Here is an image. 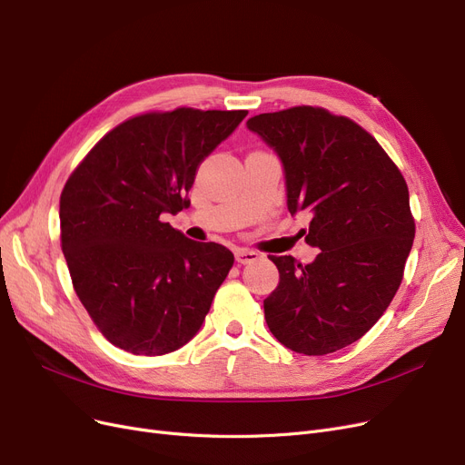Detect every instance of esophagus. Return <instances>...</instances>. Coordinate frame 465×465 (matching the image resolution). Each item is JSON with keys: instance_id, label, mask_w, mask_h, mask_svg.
<instances>
[{"instance_id": "34e87169", "label": "esophagus", "mask_w": 465, "mask_h": 465, "mask_svg": "<svg viewBox=\"0 0 465 465\" xmlns=\"http://www.w3.org/2000/svg\"><path fill=\"white\" fill-rule=\"evenodd\" d=\"M259 257H262V255H259L257 252H253V250H246V248H240V250H236V252H234V259H236V263H240V265L253 263V262H257Z\"/></svg>"}]
</instances>
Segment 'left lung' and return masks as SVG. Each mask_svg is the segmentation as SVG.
Segmentation results:
<instances>
[{"label":"left lung","mask_w":465,"mask_h":465,"mask_svg":"<svg viewBox=\"0 0 465 465\" xmlns=\"http://www.w3.org/2000/svg\"><path fill=\"white\" fill-rule=\"evenodd\" d=\"M250 132L284 170L292 215H311L309 265L269 255L281 281L263 302L265 321L284 347L328 355L361 340L395 297L414 242L406 181L361 125L324 108L259 114Z\"/></svg>","instance_id":"obj_1"}]
</instances>
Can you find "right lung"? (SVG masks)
<instances>
[{"instance_id":"add662e5","label":"right lung","mask_w":465,"mask_h":465,"mask_svg":"<svg viewBox=\"0 0 465 465\" xmlns=\"http://www.w3.org/2000/svg\"><path fill=\"white\" fill-rule=\"evenodd\" d=\"M246 110L143 114L106 134L61 194V242L74 290L103 336L134 355L189 343L234 255L162 221L191 206L200 163Z\"/></svg>"}]
</instances>
